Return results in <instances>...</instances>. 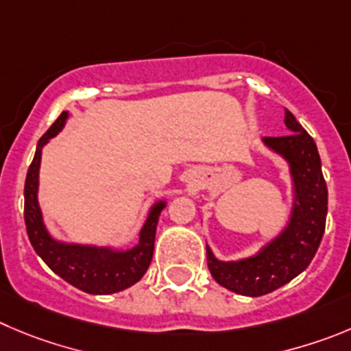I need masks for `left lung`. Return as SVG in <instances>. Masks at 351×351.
<instances>
[{
	"label": "left lung",
	"instance_id": "left-lung-1",
	"mask_svg": "<svg viewBox=\"0 0 351 351\" xmlns=\"http://www.w3.org/2000/svg\"><path fill=\"white\" fill-rule=\"evenodd\" d=\"M286 136H265L261 142L289 166L293 208L286 227L250 258L221 261L206 244L213 279L232 293L263 296L291 282L308 267L326 230L327 185L312 136L286 109Z\"/></svg>",
	"mask_w": 351,
	"mask_h": 351
}]
</instances>
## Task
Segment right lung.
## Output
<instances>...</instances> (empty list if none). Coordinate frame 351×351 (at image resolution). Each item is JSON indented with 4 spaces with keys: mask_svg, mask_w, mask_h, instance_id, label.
<instances>
[{
    "mask_svg": "<svg viewBox=\"0 0 351 351\" xmlns=\"http://www.w3.org/2000/svg\"><path fill=\"white\" fill-rule=\"evenodd\" d=\"M69 112L58 116L50 130L39 138L34 159L29 166L24 186V220L29 241L45 263L65 282L88 294H112L128 289L145 275L154 254V241L160 211L166 201L154 202L138 234V242L130 250H114L110 245L76 244L58 241L48 232L39 208V166L43 147L65 126Z\"/></svg>",
    "mask_w": 351,
    "mask_h": 351,
    "instance_id": "right-lung-1",
    "label": "right lung"
}]
</instances>
